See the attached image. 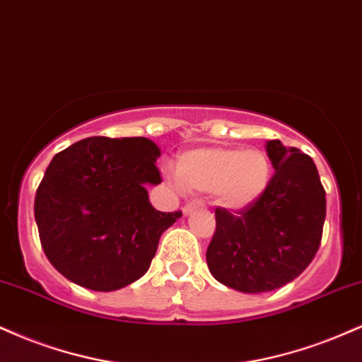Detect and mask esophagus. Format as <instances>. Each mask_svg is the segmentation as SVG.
<instances>
[{
    "label": "esophagus",
    "mask_w": 362,
    "mask_h": 362,
    "mask_svg": "<svg viewBox=\"0 0 362 362\" xmlns=\"http://www.w3.org/2000/svg\"><path fill=\"white\" fill-rule=\"evenodd\" d=\"M206 206H204V202H189V204H185L184 206V209H182V212H184V216H189L190 212L194 211V209H204Z\"/></svg>",
    "instance_id": "1"
}]
</instances>
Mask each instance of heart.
<instances>
[{
    "label": "heart",
    "mask_w": 362,
    "mask_h": 362,
    "mask_svg": "<svg viewBox=\"0 0 362 362\" xmlns=\"http://www.w3.org/2000/svg\"><path fill=\"white\" fill-rule=\"evenodd\" d=\"M272 175V162L256 148L199 146L180 155L170 182L187 192L214 194L223 207L243 211L263 197Z\"/></svg>",
    "instance_id": "heart-1"
}]
</instances>
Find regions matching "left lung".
<instances>
[{
    "label": "left lung",
    "mask_w": 362,
    "mask_h": 362,
    "mask_svg": "<svg viewBox=\"0 0 362 362\" xmlns=\"http://www.w3.org/2000/svg\"><path fill=\"white\" fill-rule=\"evenodd\" d=\"M273 173L258 202L230 212L216 209L207 267L223 285L243 293L272 291L312 263L325 221V190L310 156L267 141Z\"/></svg>",
    "instance_id": "1"
}]
</instances>
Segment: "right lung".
I'll use <instances>...</instances> for the list:
<instances>
[{"label": "right lung", "mask_w": 362, "mask_h": 362, "mask_svg": "<svg viewBox=\"0 0 362 362\" xmlns=\"http://www.w3.org/2000/svg\"><path fill=\"white\" fill-rule=\"evenodd\" d=\"M151 139L93 136L57 153L35 195L42 247L59 273L94 291L119 290L150 268L182 212H160L146 185L162 182Z\"/></svg>", "instance_id": "1"}]
</instances>
